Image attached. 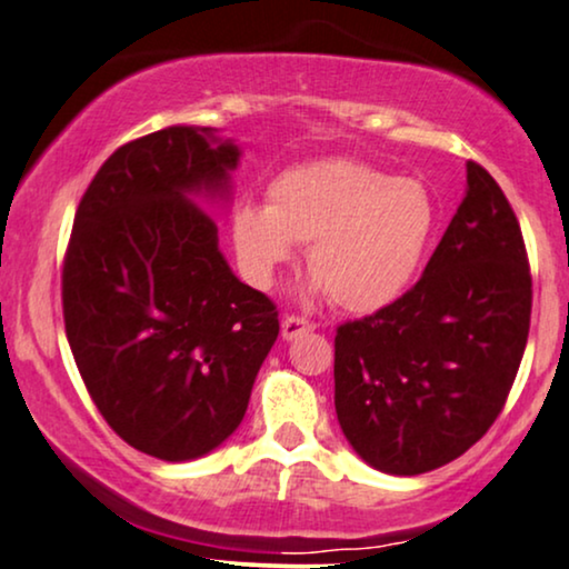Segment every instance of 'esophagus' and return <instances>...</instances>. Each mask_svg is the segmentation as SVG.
<instances>
[{
    "label": "esophagus",
    "mask_w": 569,
    "mask_h": 569,
    "mask_svg": "<svg viewBox=\"0 0 569 569\" xmlns=\"http://www.w3.org/2000/svg\"><path fill=\"white\" fill-rule=\"evenodd\" d=\"M316 323L308 321V319H300V316H287L282 321V339H295L300 335H306V331H313Z\"/></svg>",
    "instance_id": "34e87169"
}]
</instances>
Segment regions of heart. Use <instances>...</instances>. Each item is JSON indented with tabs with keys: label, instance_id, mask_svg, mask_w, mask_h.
<instances>
[{
	"label": "heart",
	"instance_id": "obj_1",
	"mask_svg": "<svg viewBox=\"0 0 569 569\" xmlns=\"http://www.w3.org/2000/svg\"><path fill=\"white\" fill-rule=\"evenodd\" d=\"M267 206L240 203L232 242L256 287L308 246V290L352 313L392 306L423 267L439 224L437 198L416 177L358 159H316L279 172Z\"/></svg>",
	"mask_w": 569,
	"mask_h": 569
}]
</instances>
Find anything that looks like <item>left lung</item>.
I'll list each match as a JSON object with an SVG mask.
<instances>
[{
    "label": "left lung",
    "mask_w": 569,
    "mask_h": 569,
    "mask_svg": "<svg viewBox=\"0 0 569 569\" xmlns=\"http://www.w3.org/2000/svg\"><path fill=\"white\" fill-rule=\"evenodd\" d=\"M526 242L497 180L468 188L423 277L335 337V408L350 447L389 476L468 452L505 408L530 329Z\"/></svg>",
    "instance_id": "left-lung-1"
}]
</instances>
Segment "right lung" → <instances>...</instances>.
Masks as SVG:
<instances>
[{
    "mask_svg": "<svg viewBox=\"0 0 569 569\" xmlns=\"http://www.w3.org/2000/svg\"><path fill=\"white\" fill-rule=\"evenodd\" d=\"M240 146L172 124L117 149L78 206L64 331L120 439L167 462L209 455L248 410L277 308L234 277L206 203L227 206Z\"/></svg>",
    "mask_w": 569,
    "mask_h": 569,
    "instance_id": "1",
    "label": "right lung"
}]
</instances>
